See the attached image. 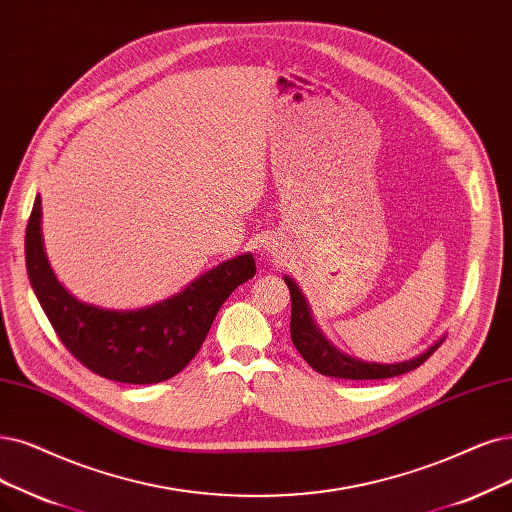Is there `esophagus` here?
Returning <instances> with one entry per match:
<instances>
[{"mask_svg": "<svg viewBox=\"0 0 512 512\" xmlns=\"http://www.w3.org/2000/svg\"><path fill=\"white\" fill-rule=\"evenodd\" d=\"M263 251L266 253H272V255H278V242H274L272 238L266 240V244H263Z\"/></svg>", "mask_w": 512, "mask_h": 512, "instance_id": "34e87169", "label": "esophagus"}]
</instances>
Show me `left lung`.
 Instances as JSON below:
<instances>
[{
	"label": "left lung",
	"instance_id": "8db88e82",
	"mask_svg": "<svg viewBox=\"0 0 512 512\" xmlns=\"http://www.w3.org/2000/svg\"><path fill=\"white\" fill-rule=\"evenodd\" d=\"M287 287L291 291V339L293 346L299 350V354L306 358V363L323 375L337 377V380H386V377L403 375L407 371H413L426 363V358L437 350L443 339L434 342L426 352L420 356L411 358L405 363H394V365H382V363H365L361 358H352L344 352H339L329 339L323 335L316 325L312 312L308 308V301L304 293L299 291L295 280L285 276Z\"/></svg>",
	"mask_w": 512,
	"mask_h": 512
}]
</instances>
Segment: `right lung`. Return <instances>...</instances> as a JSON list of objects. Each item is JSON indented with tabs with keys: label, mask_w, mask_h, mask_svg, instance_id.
Wrapping results in <instances>:
<instances>
[{
	"label": "right lung",
	"mask_w": 512,
	"mask_h": 512,
	"mask_svg": "<svg viewBox=\"0 0 512 512\" xmlns=\"http://www.w3.org/2000/svg\"><path fill=\"white\" fill-rule=\"evenodd\" d=\"M25 261L35 297L63 346L92 373L122 384H158L177 375L200 350L223 301L257 272L253 255L244 253L154 306L105 310L84 304L50 268L40 196L27 223Z\"/></svg>",
	"instance_id": "add662e5"
}]
</instances>
